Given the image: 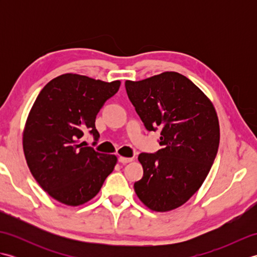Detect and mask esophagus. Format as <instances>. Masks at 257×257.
<instances>
[{"label": "esophagus", "instance_id": "1", "mask_svg": "<svg viewBox=\"0 0 257 257\" xmlns=\"http://www.w3.org/2000/svg\"><path fill=\"white\" fill-rule=\"evenodd\" d=\"M119 162L121 163V165H125V163H129L133 161V158H124V157H119Z\"/></svg>", "mask_w": 257, "mask_h": 257}]
</instances>
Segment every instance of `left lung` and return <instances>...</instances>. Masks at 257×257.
<instances>
[{"label": "left lung", "instance_id": "obj_1", "mask_svg": "<svg viewBox=\"0 0 257 257\" xmlns=\"http://www.w3.org/2000/svg\"><path fill=\"white\" fill-rule=\"evenodd\" d=\"M125 90L149 132L161 130L155 154L138 157L144 177L136 194L150 210L167 212L184 204L204 182L219 149L220 125L213 103L185 76L166 72Z\"/></svg>", "mask_w": 257, "mask_h": 257}]
</instances>
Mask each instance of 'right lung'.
<instances>
[{"label":"right lung","instance_id":"obj_1","mask_svg":"<svg viewBox=\"0 0 257 257\" xmlns=\"http://www.w3.org/2000/svg\"><path fill=\"white\" fill-rule=\"evenodd\" d=\"M119 87V80L64 74L41 90L31 109L23 134L27 166L42 189L63 204L91 200L116 166V156L97 152L80 138L89 132L98 140L96 116Z\"/></svg>","mask_w":257,"mask_h":257}]
</instances>
